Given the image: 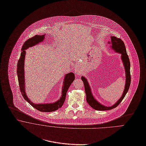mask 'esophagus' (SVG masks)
Segmentation results:
<instances>
[{
	"instance_id": "34e87169",
	"label": "esophagus",
	"mask_w": 146,
	"mask_h": 146,
	"mask_svg": "<svg viewBox=\"0 0 146 146\" xmlns=\"http://www.w3.org/2000/svg\"><path fill=\"white\" fill-rule=\"evenodd\" d=\"M75 73L76 74V75L77 76H80L81 74H82V72L80 70V69H78V68H76V70H75Z\"/></svg>"
}]
</instances>
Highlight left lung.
<instances>
[{
    "mask_svg": "<svg viewBox=\"0 0 146 146\" xmlns=\"http://www.w3.org/2000/svg\"><path fill=\"white\" fill-rule=\"evenodd\" d=\"M110 38L111 40L108 42V44H110V48L113 50L115 52L121 54V60L122 62L125 72V85L121 98H119V99L116 102L111 106H106L97 100L94 95L92 94L91 88L87 78H86V77L84 76H82L81 80L83 81L85 86V93L86 95V101L90 107L97 111H107L116 108L121 102L127 94L129 88H130L131 82V76L130 72V63L129 56L127 55L125 44L121 39L117 38L115 36H110Z\"/></svg>",
    "mask_w": 146,
    "mask_h": 146,
    "instance_id": "left-lung-1",
    "label": "left lung"
}]
</instances>
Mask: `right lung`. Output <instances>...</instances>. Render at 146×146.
I'll use <instances>...</instances> for the list:
<instances>
[{
  "label": "right lung",
  "mask_w": 146,
  "mask_h": 146,
  "mask_svg": "<svg viewBox=\"0 0 146 146\" xmlns=\"http://www.w3.org/2000/svg\"><path fill=\"white\" fill-rule=\"evenodd\" d=\"M46 34L35 35L34 36L31 38L26 41L21 48V53L20 58L19 59L17 64V77L18 81L20 86V91L21 94L25 100H27L30 104L33 106L34 108L37 110L43 112H50L58 110V108H60L63 105L65 98L66 92L68 90V88L73 82L75 79V75L73 72L69 73L66 74L64 76L63 83L61 88V94L60 99L55 102L53 103H34L28 98L27 94L26 92V85H25V71H24V66H25V60L26 55V50L30 47H33L35 45L38 44L39 43L43 42L44 40Z\"/></svg>",
  "instance_id": "right-lung-1"
}]
</instances>
